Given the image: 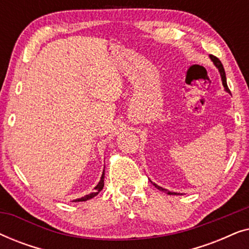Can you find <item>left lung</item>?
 Listing matches in <instances>:
<instances>
[{"mask_svg": "<svg viewBox=\"0 0 249 249\" xmlns=\"http://www.w3.org/2000/svg\"><path fill=\"white\" fill-rule=\"evenodd\" d=\"M211 59H212L213 63L215 64L216 68H217V69H219V71H220V73H221V78H222V84H223V87L226 88V90L228 91V93H230L229 87H228V85H227L226 72H224V68H223V66H222V63H221V61H220L219 59H217L216 56H214V55H211ZM153 185H154V186L156 187V188H158L159 190H161V192L165 193V194H168V195H173V194H175V193L169 192L168 189H164V188H162V187H160V186H158V185H155V183H153Z\"/></svg>", "mask_w": 249, "mask_h": 249, "instance_id": "obj_1", "label": "left lung"}]
</instances>
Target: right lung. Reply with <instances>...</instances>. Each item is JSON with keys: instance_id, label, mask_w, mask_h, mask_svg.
I'll return each instance as SVG.
<instances>
[{"instance_id": "obj_1", "label": "right lung", "mask_w": 249, "mask_h": 249, "mask_svg": "<svg viewBox=\"0 0 249 249\" xmlns=\"http://www.w3.org/2000/svg\"><path fill=\"white\" fill-rule=\"evenodd\" d=\"M103 187H104V171H103V175H102V178H101V180H100V182H98V185L94 188V189H95L94 193L89 194V195H86V196L81 197V198H78V199L74 200V202H85V200L93 198V197L96 196L97 194L100 193L102 189H103Z\"/></svg>"}]
</instances>
